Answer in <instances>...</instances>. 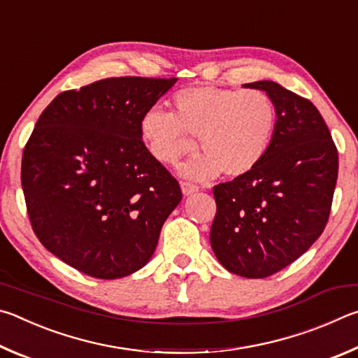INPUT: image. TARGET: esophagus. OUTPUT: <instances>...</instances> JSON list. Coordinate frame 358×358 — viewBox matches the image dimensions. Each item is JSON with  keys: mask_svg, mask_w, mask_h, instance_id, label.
<instances>
[{"mask_svg": "<svg viewBox=\"0 0 358 358\" xmlns=\"http://www.w3.org/2000/svg\"><path fill=\"white\" fill-rule=\"evenodd\" d=\"M180 189H182V193L185 196H190V195H193V193L198 192V187L190 184V182H182L180 184Z\"/></svg>", "mask_w": 358, "mask_h": 358, "instance_id": "1", "label": "esophagus"}]
</instances>
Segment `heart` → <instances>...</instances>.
<instances>
[{"label": "heart", "mask_w": 358, "mask_h": 358, "mask_svg": "<svg viewBox=\"0 0 358 358\" xmlns=\"http://www.w3.org/2000/svg\"><path fill=\"white\" fill-rule=\"evenodd\" d=\"M174 113L150 108L140 121V134L150 155L174 165L189 133L201 150L180 166V174L199 182L223 171L239 178L267 152L277 122L273 100L259 90L193 86L174 94Z\"/></svg>", "instance_id": "heart-1"}]
</instances>
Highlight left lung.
Here are the masks:
<instances>
[{
    "label": "left lung",
    "instance_id": "8db88e82",
    "mask_svg": "<svg viewBox=\"0 0 358 358\" xmlns=\"http://www.w3.org/2000/svg\"><path fill=\"white\" fill-rule=\"evenodd\" d=\"M243 87L273 100L277 122L252 171L214 187L210 245L220 264L245 278H266L302 256L327 224L338 152L310 100L271 80Z\"/></svg>",
    "mask_w": 358,
    "mask_h": 358
}]
</instances>
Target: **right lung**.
<instances>
[{
    "label": "right lung",
    "instance_id": "1",
    "mask_svg": "<svg viewBox=\"0 0 358 358\" xmlns=\"http://www.w3.org/2000/svg\"><path fill=\"white\" fill-rule=\"evenodd\" d=\"M178 78H105L56 96L23 150L22 187L37 239L94 278L152 258L180 187L144 146L140 121Z\"/></svg>",
    "mask_w": 358,
    "mask_h": 358
}]
</instances>
